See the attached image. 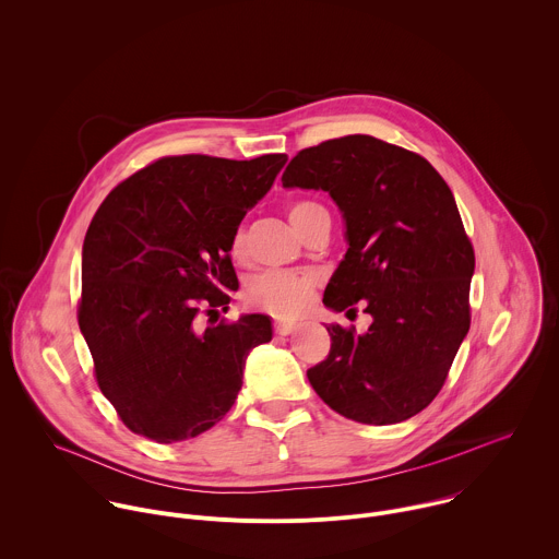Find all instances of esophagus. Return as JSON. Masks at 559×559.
Returning a JSON list of instances; mask_svg holds the SVG:
<instances>
[{"instance_id": "1", "label": "esophagus", "mask_w": 559, "mask_h": 559, "mask_svg": "<svg viewBox=\"0 0 559 559\" xmlns=\"http://www.w3.org/2000/svg\"><path fill=\"white\" fill-rule=\"evenodd\" d=\"M273 330H275V334H280V336H288V334L295 330V323H293V321H275V323H273Z\"/></svg>"}]
</instances>
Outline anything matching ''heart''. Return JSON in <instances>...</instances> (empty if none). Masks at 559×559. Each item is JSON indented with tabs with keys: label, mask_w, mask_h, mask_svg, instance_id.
Listing matches in <instances>:
<instances>
[{
	"label": "heart",
	"mask_w": 559,
	"mask_h": 559,
	"mask_svg": "<svg viewBox=\"0 0 559 559\" xmlns=\"http://www.w3.org/2000/svg\"><path fill=\"white\" fill-rule=\"evenodd\" d=\"M317 210H323V207L317 203H310V201L295 203L288 210V218H290L293 227L297 231H301L306 218ZM245 240H247V234L242 227H238L231 238V247H229V251L236 260L242 258V253H245ZM312 290H314V277L308 273L266 271L247 282L245 301L251 308L262 310L273 317H293L308 304Z\"/></svg>",
	"instance_id": "1"
}]
</instances>
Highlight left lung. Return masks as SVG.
Masks as SVG:
<instances>
[{
	"instance_id": "left-lung-1",
	"label": "left lung",
	"mask_w": 559,
	"mask_h": 559,
	"mask_svg": "<svg viewBox=\"0 0 559 559\" xmlns=\"http://www.w3.org/2000/svg\"><path fill=\"white\" fill-rule=\"evenodd\" d=\"M282 186L323 190L338 205L347 253L323 304L352 312L362 301L373 319L365 334L328 325L332 347L308 369L312 389L360 424L417 415L469 330L474 249L450 188L424 157L371 135L299 151Z\"/></svg>"
}]
</instances>
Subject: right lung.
I'll return each instance as SVG.
<instances>
[{"mask_svg": "<svg viewBox=\"0 0 559 559\" xmlns=\"http://www.w3.org/2000/svg\"><path fill=\"white\" fill-rule=\"evenodd\" d=\"M286 159L164 157L98 207L79 325L100 391L133 432L175 443L210 430L234 406L249 352L271 341L266 314L205 330L199 314L227 310L238 290L231 238Z\"/></svg>", "mask_w": 559, "mask_h": 559, "instance_id": "add662e5", "label": "right lung"}]
</instances>
